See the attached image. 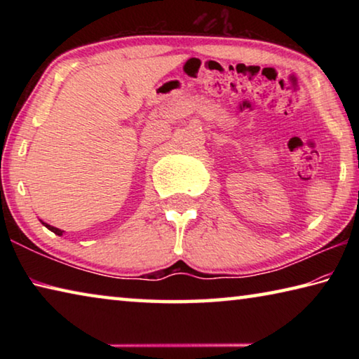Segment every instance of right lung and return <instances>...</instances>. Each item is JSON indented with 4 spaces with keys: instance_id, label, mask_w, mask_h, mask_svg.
Instances as JSON below:
<instances>
[{
    "instance_id": "right-lung-1",
    "label": "right lung",
    "mask_w": 359,
    "mask_h": 359,
    "mask_svg": "<svg viewBox=\"0 0 359 359\" xmlns=\"http://www.w3.org/2000/svg\"><path fill=\"white\" fill-rule=\"evenodd\" d=\"M42 224H44V226L47 228V229H50L52 231V233H55L57 236H63V233H65V231L63 229H58V228H55V226H50V224H48V223H44V222H41Z\"/></svg>"
}]
</instances>
